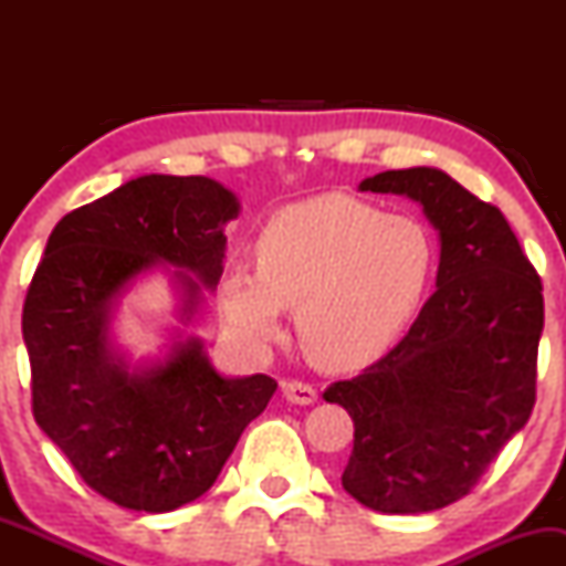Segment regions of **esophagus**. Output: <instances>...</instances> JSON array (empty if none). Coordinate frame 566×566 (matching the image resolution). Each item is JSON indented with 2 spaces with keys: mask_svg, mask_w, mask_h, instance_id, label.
<instances>
[{
  "mask_svg": "<svg viewBox=\"0 0 566 566\" xmlns=\"http://www.w3.org/2000/svg\"><path fill=\"white\" fill-rule=\"evenodd\" d=\"M282 394L284 399L292 401V405H314L316 396H319L314 386H308V382H301V380L282 382Z\"/></svg>",
  "mask_w": 566,
  "mask_h": 566,
  "instance_id": "34e87169",
  "label": "esophagus"
}]
</instances>
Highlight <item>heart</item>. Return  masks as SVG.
I'll use <instances>...</instances> for the list:
<instances>
[{"label":"heart","mask_w":566,"mask_h":566,"mask_svg":"<svg viewBox=\"0 0 566 566\" xmlns=\"http://www.w3.org/2000/svg\"><path fill=\"white\" fill-rule=\"evenodd\" d=\"M255 265L218 282V308L244 346L282 337L284 308L311 361L348 373L391 348L431 282L437 247L409 216H382L346 193L282 207L255 242Z\"/></svg>","instance_id":"obj_1"}]
</instances>
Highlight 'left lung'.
Returning <instances> with one entry per match:
<instances>
[{"label": "left lung", "instance_id": "left-lung-1", "mask_svg": "<svg viewBox=\"0 0 566 566\" xmlns=\"http://www.w3.org/2000/svg\"><path fill=\"white\" fill-rule=\"evenodd\" d=\"M359 191L418 201L439 233V271L399 346L324 391L354 420L343 490L380 513L437 511L527 426L543 284L503 212L437 167L378 172Z\"/></svg>", "mask_w": 566, "mask_h": 566}]
</instances>
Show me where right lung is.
<instances>
[{
    "mask_svg": "<svg viewBox=\"0 0 566 566\" xmlns=\"http://www.w3.org/2000/svg\"><path fill=\"white\" fill-rule=\"evenodd\" d=\"M239 210L237 193L205 175H140L69 212L31 279L34 420L122 509L165 513L205 495L276 391L269 375H220L197 335L178 333L135 365L114 335L122 297L154 271L170 276L178 322L193 324Z\"/></svg>",
    "mask_w": 566,
    "mask_h": 566,
    "instance_id": "add662e5",
    "label": "right lung"
}]
</instances>
